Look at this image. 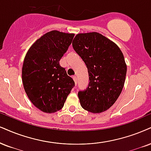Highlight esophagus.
I'll list each match as a JSON object with an SVG mask.
<instances>
[{"mask_svg":"<svg viewBox=\"0 0 151 151\" xmlns=\"http://www.w3.org/2000/svg\"><path fill=\"white\" fill-rule=\"evenodd\" d=\"M73 81H74V82H75V84L77 85V83H78L77 77H76V76H73Z\"/></svg>","mask_w":151,"mask_h":151,"instance_id":"obj_1","label":"esophagus"}]
</instances>
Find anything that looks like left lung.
I'll use <instances>...</instances> for the list:
<instances>
[{
	"instance_id": "left-lung-1",
	"label": "left lung",
	"mask_w": 151,
	"mask_h": 151,
	"mask_svg": "<svg viewBox=\"0 0 151 151\" xmlns=\"http://www.w3.org/2000/svg\"><path fill=\"white\" fill-rule=\"evenodd\" d=\"M73 47L86 65L88 86L78 92L81 106L99 113L113 105L123 88L127 66L120 48L96 32L80 33L73 39Z\"/></svg>"
}]
</instances>
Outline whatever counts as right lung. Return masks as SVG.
<instances>
[{"instance_id":"obj_1","label":"right lung","mask_w":151,"mask_h":151,"mask_svg":"<svg viewBox=\"0 0 151 151\" xmlns=\"http://www.w3.org/2000/svg\"><path fill=\"white\" fill-rule=\"evenodd\" d=\"M74 34L52 31L30 47L22 67V82L32 104L45 113L64 106L75 82L59 61L71 44Z\"/></svg>"}]
</instances>
